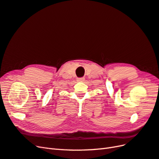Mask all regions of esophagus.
<instances>
[{
  "instance_id": "esophagus-1",
  "label": "esophagus",
  "mask_w": 159,
  "mask_h": 159,
  "mask_svg": "<svg viewBox=\"0 0 159 159\" xmlns=\"http://www.w3.org/2000/svg\"><path fill=\"white\" fill-rule=\"evenodd\" d=\"M84 80H85L84 78H80L77 79V81H84Z\"/></svg>"
}]
</instances>
